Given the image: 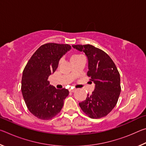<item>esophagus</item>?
<instances>
[{
    "instance_id": "obj_1",
    "label": "esophagus",
    "mask_w": 146,
    "mask_h": 146,
    "mask_svg": "<svg viewBox=\"0 0 146 146\" xmlns=\"http://www.w3.org/2000/svg\"><path fill=\"white\" fill-rule=\"evenodd\" d=\"M69 91H70V92H71V93H74L76 91V89H70Z\"/></svg>"
}]
</instances>
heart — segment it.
I'll return each instance as SVG.
<instances>
[{
    "instance_id": "heart-1",
    "label": "heart",
    "mask_w": 146,
    "mask_h": 146,
    "mask_svg": "<svg viewBox=\"0 0 146 146\" xmlns=\"http://www.w3.org/2000/svg\"><path fill=\"white\" fill-rule=\"evenodd\" d=\"M80 56H82L80 55H78V54H73V55H71L70 56V60H75V59L78 58L79 57H80Z\"/></svg>"
}]
</instances>
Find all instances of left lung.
Instances as JSON below:
<instances>
[{"instance_id": "1", "label": "left lung", "mask_w": 146, "mask_h": 146, "mask_svg": "<svg viewBox=\"0 0 146 146\" xmlns=\"http://www.w3.org/2000/svg\"><path fill=\"white\" fill-rule=\"evenodd\" d=\"M85 53L88 59L87 75L95 84L91 95L79 103L83 112L91 118L106 117L115 108L121 91L120 73L107 53L90 44L73 45Z\"/></svg>"}]
</instances>
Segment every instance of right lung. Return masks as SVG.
<instances>
[{"instance_id": "obj_1", "label": "right lung", "mask_w": 146, "mask_h": 146, "mask_svg": "<svg viewBox=\"0 0 146 146\" xmlns=\"http://www.w3.org/2000/svg\"><path fill=\"white\" fill-rule=\"evenodd\" d=\"M71 49L69 44L42 45L24 69L21 91L28 110L41 120H50L58 114L69 95L66 89L58 90L49 84V76L55 72L60 58Z\"/></svg>"}]
</instances>
